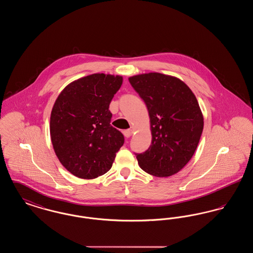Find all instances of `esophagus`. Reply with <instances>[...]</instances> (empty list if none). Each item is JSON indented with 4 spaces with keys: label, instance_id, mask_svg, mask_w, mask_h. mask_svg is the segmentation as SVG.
<instances>
[{
    "label": "esophagus",
    "instance_id": "obj_1",
    "mask_svg": "<svg viewBox=\"0 0 253 253\" xmlns=\"http://www.w3.org/2000/svg\"><path fill=\"white\" fill-rule=\"evenodd\" d=\"M123 134H124V136H125V137L129 138V137H130V136L132 134V130H131V129L125 130V131H123Z\"/></svg>",
    "mask_w": 253,
    "mask_h": 253
}]
</instances>
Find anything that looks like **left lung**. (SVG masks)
<instances>
[{
    "mask_svg": "<svg viewBox=\"0 0 253 253\" xmlns=\"http://www.w3.org/2000/svg\"><path fill=\"white\" fill-rule=\"evenodd\" d=\"M148 109L152 143L135 154L146 172L166 177L178 172L191 160L203 132L204 120L192 90L182 81L160 73L129 78Z\"/></svg>",
    "mask_w": 253,
    "mask_h": 253,
    "instance_id": "1",
    "label": "left lung"
}]
</instances>
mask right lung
<instances>
[{
	"instance_id": "add662e5",
	"label": "right lung",
	"mask_w": 253,
	"mask_h": 253,
	"mask_svg": "<svg viewBox=\"0 0 253 253\" xmlns=\"http://www.w3.org/2000/svg\"><path fill=\"white\" fill-rule=\"evenodd\" d=\"M122 77L93 74L67 85L55 101L50 117L54 151L75 176L93 179L106 173L124 136L110 122L109 105Z\"/></svg>"
}]
</instances>
